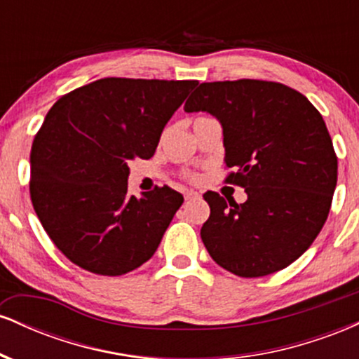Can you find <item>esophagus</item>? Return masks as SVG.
Returning <instances> with one entry per match:
<instances>
[{
  "instance_id": "obj_1",
  "label": "esophagus",
  "mask_w": 359,
  "mask_h": 359,
  "mask_svg": "<svg viewBox=\"0 0 359 359\" xmlns=\"http://www.w3.org/2000/svg\"><path fill=\"white\" fill-rule=\"evenodd\" d=\"M199 194L194 192V191H187L185 192V201H192V199H199Z\"/></svg>"
}]
</instances>
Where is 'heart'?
Here are the masks:
<instances>
[{"instance_id": "obj_1", "label": "heart", "mask_w": 359, "mask_h": 359, "mask_svg": "<svg viewBox=\"0 0 359 359\" xmlns=\"http://www.w3.org/2000/svg\"><path fill=\"white\" fill-rule=\"evenodd\" d=\"M187 177H189V179H191V180H196V179H197L196 174H187Z\"/></svg>"}]
</instances>
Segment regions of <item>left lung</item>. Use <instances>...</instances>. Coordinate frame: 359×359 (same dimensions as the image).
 <instances>
[{
    "label": "left lung",
    "mask_w": 359,
    "mask_h": 359,
    "mask_svg": "<svg viewBox=\"0 0 359 359\" xmlns=\"http://www.w3.org/2000/svg\"><path fill=\"white\" fill-rule=\"evenodd\" d=\"M222 125L226 182L246 203L204 194L201 238L214 262L238 277L283 270L323 229L337 182V156L320 113L299 90L258 79L203 82L185 102Z\"/></svg>",
    "instance_id": "obj_1"
}]
</instances>
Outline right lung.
Returning a JSON list of instances; mask_svg holds the SVG:
<instances>
[{
  "label": "right lung",
  "mask_w": 359,
  "mask_h": 359,
  "mask_svg": "<svg viewBox=\"0 0 359 359\" xmlns=\"http://www.w3.org/2000/svg\"><path fill=\"white\" fill-rule=\"evenodd\" d=\"M197 81L104 77L64 94L30 151V197L74 265L118 277L154 257L184 203L168 185L128 196V163L150 158Z\"/></svg>",
  "instance_id": "1"
}]
</instances>
